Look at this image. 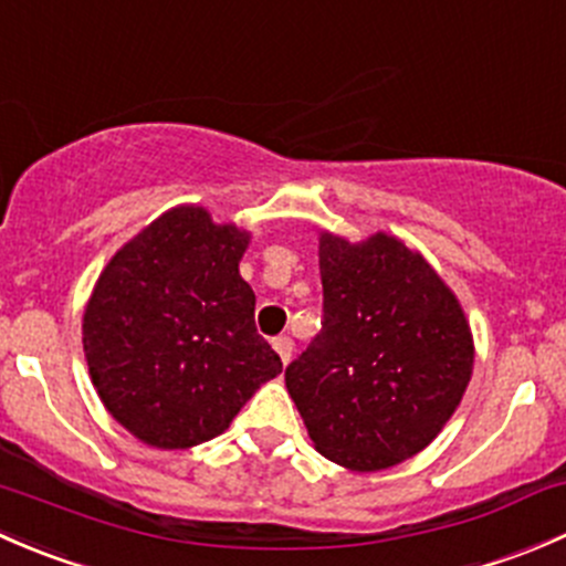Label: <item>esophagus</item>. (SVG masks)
Listing matches in <instances>:
<instances>
[{
	"instance_id": "34e87169",
	"label": "esophagus",
	"mask_w": 566,
	"mask_h": 566,
	"mask_svg": "<svg viewBox=\"0 0 566 566\" xmlns=\"http://www.w3.org/2000/svg\"><path fill=\"white\" fill-rule=\"evenodd\" d=\"M273 350L279 353L282 364H290V358H293V350H295V342L290 339V336H276V339H273Z\"/></svg>"
}]
</instances>
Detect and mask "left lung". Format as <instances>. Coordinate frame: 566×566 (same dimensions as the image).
Returning <instances> with one entry per match:
<instances>
[{
    "instance_id": "1",
    "label": "left lung",
    "mask_w": 566,
    "mask_h": 566,
    "mask_svg": "<svg viewBox=\"0 0 566 566\" xmlns=\"http://www.w3.org/2000/svg\"><path fill=\"white\" fill-rule=\"evenodd\" d=\"M323 328L284 373L323 458L380 471L413 458L452 419L473 369L458 298L397 238L323 232Z\"/></svg>"
}]
</instances>
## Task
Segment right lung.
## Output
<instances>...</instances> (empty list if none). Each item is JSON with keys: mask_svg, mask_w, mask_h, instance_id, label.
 <instances>
[{"mask_svg": "<svg viewBox=\"0 0 566 566\" xmlns=\"http://www.w3.org/2000/svg\"><path fill=\"white\" fill-rule=\"evenodd\" d=\"M247 243V232L186 205L145 227L101 273L84 312V353L106 410L139 441H210L282 373L256 334L254 290L238 273Z\"/></svg>", "mask_w": 566, "mask_h": 566, "instance_id": "obj_1", "label": "right lung"}]
</instances>
